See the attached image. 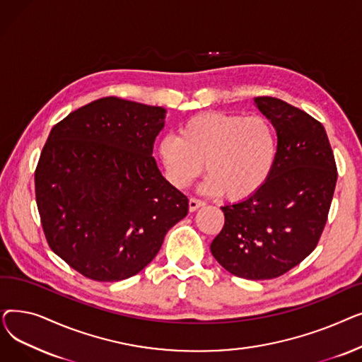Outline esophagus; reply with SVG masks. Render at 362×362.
I'll use <instances>...</instances> for the list:
<instances>
[{"label":"esophagus","instance_id":"34e87169","mask_svg":"<svg viewBox=\"0 0 362 362\" xmlns=\"http://www.w3.org/2000/svg\"><path fill=\"white\" fill-rule=\"evenodd\" d=\"M204 205H205V202L201 199H197V198L189 199V210L191 211H197L199 206H204Z\"/></svg>","mask_w":362,"mask_h":362}]
</instances>
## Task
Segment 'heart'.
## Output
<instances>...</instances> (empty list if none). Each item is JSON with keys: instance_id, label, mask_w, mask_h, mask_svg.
<instances>
[{"instance_id": "b5f03b06", "label": "heart", "mask_w": 362, "mask_h": 362, "mask_svg": "<svg viewBox=\"0 0 362 362\" xmlns=\"http://www.w3.org/2000/svg\"><path fill=\"white\" fill-rule=\"evenodd\" d=\"M179 135L168 133L158 144L170 183L185 189L197 180L205 163L204 189L230 199L254 195L270 177L277 138L264 116L206 111L186 120Z\"/></svg>"}]
</instances>
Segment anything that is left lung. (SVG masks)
<instances>
[{"label":"left lung","instance_id":"obj_1","mask_svg":"<svg viewBox=\"0 0 362 362\" xmlns=\"http://www.w3.org/2000/svg\"><path fill=\"white\" fill-rule=\"evenodd\" d=\"M254 103L277 133L274 167L254 195L221 206L224 226L211 242V254L233 276L267 280L314 251L327 221L337 168L320 122L279 98L257 97Z\"/></svg>","mask_w":362,"mask_h":362}]
</instances>
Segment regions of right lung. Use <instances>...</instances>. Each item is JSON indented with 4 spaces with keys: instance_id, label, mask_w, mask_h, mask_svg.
<instances>
[{
    "instance_id": "right-lung-1",
    "label": "right lung",
    "mask_w": 362,
    "mask_h": 362,
    "mask_svg": "<svg viewBox=\"0 0 362 362\" xmlns=\"http://www.w3.org/2000/svg\"><path fill=\"white\" fill-rule=\"evenodd\" d=\"M165 110L107 97L57 123L35 170L49 248L97 281L138 274L186 217V195L152 157Z\"/></svg>"
}]
</instances>
